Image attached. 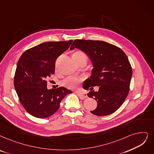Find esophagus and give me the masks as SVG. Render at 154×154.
<instances>
[{
  "label": "esophagus",
  "mask_w": 154,
  "mask_h": 154,
  "mask_svg": "<svg viewBox=\"0 0 154 154\" xmlns=\"http://www.w3.org/2000/svg\"><path fill=\"white\" fill-rule=\"evenodd\" d=\"M76 94H77L79 97H80L81 98H82V99H83V98H87V97H88L87 94H84V93H82V92L76 91Z\"/></svg>",
  "instance_id": "obj_1"
}]
</instances>
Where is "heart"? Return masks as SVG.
Masks as SVG:
<instances>
[{
    "instance_id": "b5f03b06",
    "label": "heart",
    "mask_w": 154,
    "mask_h": 154,
    "mask_svg": "<svg viewBox=\"0 0 154 154\" xmlns=\"http://www.w3.org/2000/svg\"><path fill=\"white\" fill-rule=\"evenodd\" d=\"M74 60L79 64V63L82 62L83 60L87 61V56L82 51H77L75 52L72 55ZM82 82V79L78 78L76 77H67L61 83L64 87L69 88V89H75L78 87V85Z\"/></svg>"
}]
</instances>
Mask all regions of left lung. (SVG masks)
Segmentation results:
<instances>
[{"label": "left lung", "mask_w": 154, "mask_h": 154, "mask_svg": "<svg viewBox=\"0 0 154 154\" xmlns=\"http://www.w3.org/2000/svg\"><path fill=\"white\" fill-rule=\"evenodd\" d=\"M77 48L87 54L93 63L92 75L83 84L90 90L87 95L97 102L92 114L103 116L114 112L127 97L132 76V67L126 54L120 48L99 40H79L73 42L71 50ZM100 87L98 92L94 86Z\"/></svg>", "instance_id": "left-lung-1"}]
</instances>
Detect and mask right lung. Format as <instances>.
I'll list each match as a JSON object with an SVG mask.
<instances>
[{"label": "right lung", "instance_id": "obj_1", "mask_svg": "<svg viewBox=\"0 0 154 154\" xmlns=\"http://www.w3.org/2000/svg\"><path fill=\"white\" fill-rule=\"evenodd\" d=\"M72 40L47 42L28 49L18 60L14 78L18 98L26 111L38 118L53 115L64 97L72 93L64 87L48 90L47 78L54 75L57 57Z\"/></svg>", "mask_w": 154, "mask_h": 154}]
</instances>
